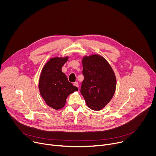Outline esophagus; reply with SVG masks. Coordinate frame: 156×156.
I'll list each match as a JSON object with an SVG mask.
<instances>
[{
	"mask_svg": "<svg viewBox=\"0 0 156 156\" xmlns=\"http://www.w3.org/2000/svg\"><path fill=\"white\" fill-rule=\"evenodd\" d=\"M73 85L75 86H76V87H78V83L77 82V81H76V82H75L74 83H73Z\"/></svg>",
	"mask_w": 156,
	"mask_h": 156,
	"instance_id": "34e87169",
	"label": "esophagus"
}]
</instances>
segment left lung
Instances as JSON below:
<instances>
[{
    "label": "left lung",
    "instance_id": "8db88e82",
    "mask_svg": "<svg viewBox=\"0 0 156 156\" xmlns=\"http://www.w3.org/2000/svg\"><path fill=\"white\" fill-rule=\"evenodd\" d=\"M82 63L84 78L80 92L89 107L100 110L114 95L117 85L115 73L108 62L99 55L85 56Z\"/></svg>",
    "mask_w": 156,
    "mask_h": 156
}]
</instances>
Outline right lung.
<instances>
[{
    "mask_svg": "<svg viewBox=\"0 0 156 156\" xmlns=\"http://www.w3.org/2000/svg\"><path fill=\"white\" fill-rule=\"evenodd\" d=\"M68 58H51L44 66L39 78L40 94L49 107L55 110L63 107L67 97L78 91V87L70 83L62 72V67Z\"/></svg>",
    "mask_w": 156,
    "mask_h": 156,
    "instance_id": "1",
    "label": "right lung"
}]
</instances>
